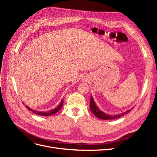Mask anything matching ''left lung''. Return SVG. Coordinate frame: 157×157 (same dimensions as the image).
I'll use <instances>...</instances> for the list:
<instances>
[{
    "label": "left lung",
    "instance_id": "obj_1",
    "mask_svg": "<svg viewBox=\"0 0 157 157\" xmlns=\"http://www.w3.org/2000/svg\"><path fill=\"white\" fill-rule=\"evenodd\" d=\"M90 109L91 110L92 113L94 114V115L97 117L98 118H100V119L103 120H113V119H116L117 118H120L121 117L126 115L128 113H129L131 109H129L124 113H122L120 114H117V115H109V114H107L105 113H104L101 110L99 109V108L97 106V105L95 103L93 97L91 96L90 97Z\"/></svg>",
    "mask_w": 157,
    "mask_h": 157
}]
</instances>
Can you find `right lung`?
Segmentation results:
<instances>
[{
	"label": "right lung",
	"instance_id": "1",
	"mask_svg": "<svg viewBox=\"0 0 157 157\" xmlns=\"http://www.w3.org/2000/svg\"><path fill=\"white\" fill-rule=\"evenodd\" d=\"M63 99H62V100L61 101L60 103L59 104V105L56 107L55 109H52V110H50L48 111H35V110H33V109H32L31 108L29 107L28 106L25 105L26 108L28 109V110H29L30 111H32L33 113H34L35 114H36V115H41V116H50L52 115H54V114H56V113H58L59 110L63 106Z\"/></svg>",
	"mask_w": 157,
	"mask_h": 157
}]
</instances>
